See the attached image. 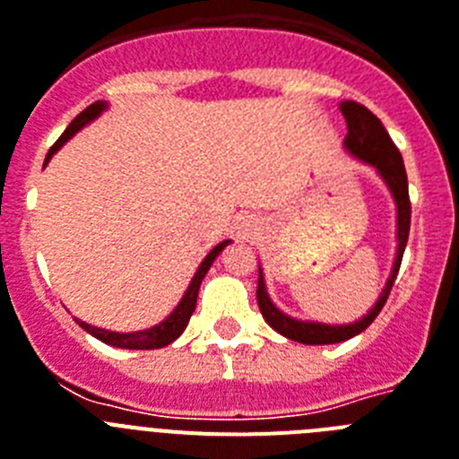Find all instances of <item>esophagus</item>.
<instances>
[{
    "mask_svg": "<svg viewBox=\"0 0 459 459\" xmlns=\"http://www.w3.org/2000/svg\"><path fill=\"white\" fill-rule=\"evenodd\" d=\"M254 233H256V226H254L252 221H245V224H242V229H240L242 240H249V238H252Z\"/></svg>",
    "mask_w": 459,
    "mask_h": 459,
    "instance_id": "obj_1",
    "label": "esophagus"
}]
</instances>
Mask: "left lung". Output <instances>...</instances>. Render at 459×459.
I'll return each instance as SVG.
<instances>
[{
    "instance_id": "left-lung-1",
    "label": "left lung",
    "mask_w": 459,
    "mask_h": 459,
    "mask_svg": "<svg viewBox=\"0 0 459 459\" xmlns=\"http://www.w3.org/2000/svg\"><path fill=\"white\" fill-rule=\"evenodd\" d=\"M340 110L346 119V126H349V134L344 138V150L351 157L358 159V161L372 166L378 178L384 180V185L388 186L393 201H395V261H393L388 281H385L384 290H381V296L372 305V309L362 318L353 321V324L333 325L321 324V321H302V318L289 316L286 312H281L270 300L268 289H265V277H263V270L258 265L256 300L265 324L273 330H277L279 334H284L286 340L300 342V344H337V342H346L351 337H356V334H360L362 330L372 324L374 318L378 316V312H381V307L388 300L390 289L395 284L402 254H404L406 240H409V226H411V203H409V182H406L404 161H402V154L395 147V143L390 141L388 131L381 125V119L356 101H342Z\"/></svg>"
}]
</instances>
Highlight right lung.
<instances>
[{
  "mask_svg": "<svg viewBox=\"0 0 459 459\" xmlns=\"http://www.w3.org/2000/svg\"><path fill=\"white\" fill-rule=\"evenodd\" d=\"M106 110H108V101H97V103H91V106H87V108L82 110V113L78 115V117H75L69 126H66V131L59 135V141L50 147V152H48V157H46V163L53 159V154L57 152L64 143H69L71 138H74V135L82 129V126H87L90 122H94L97 117H101V113H106ZM229 245H230V240H224L210 249V254L203 258L201 265H198V270L194 273V277H191L189 286H186L185 296L180 298V302L175 305V309L169 314V316L163 318V321H159L157 325H152V328L135 330V333H115V330L97 328V325L85 324V321H81V318H75V321H78V325H81L85 333H90L91 337H97V340L103 342V344L117 346V349L150 351V349H161V346L173 344V342L178 340L182 333H185L191 314H194V309H196L198 289H201L203 277L207 274V270H210V265L214 263V258L224 252V247H229Z\"/></svg>",
  "mask_w": 459,
  "mask_h": 459,
  "instance_id": "1",
  "label": "right lung"
}]
</instances>
